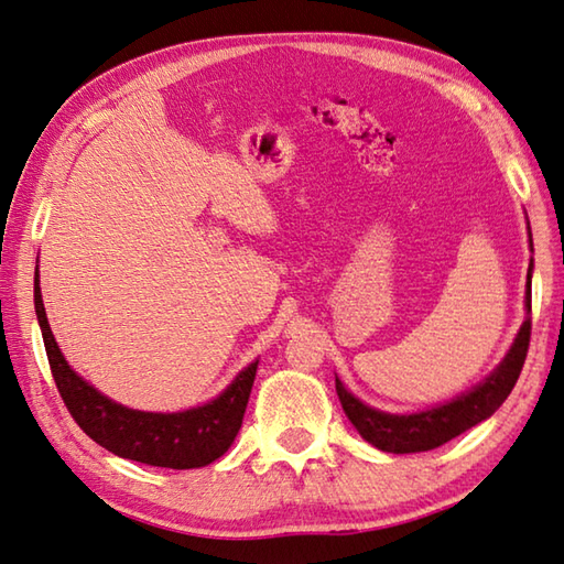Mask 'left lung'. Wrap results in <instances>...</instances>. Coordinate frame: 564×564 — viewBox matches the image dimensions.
I'll list each match as a JSON object with an SVG mask.
<instances>
[{"label":"left lung","instance_id":"obj_1","mask_svg":"<svg viewBox=\"0 0 564 564\" xmlns=\"http://www.w3.org/2000/svg\"><path fill=\"white\" fill-rule=\"evenodd\" d=\"M533 248V240H531ZM531 272H533V260L531 268H528L525 278V308L531 314ZM528 343H531V316L523 321V326L516 336L511 350L501 365L494 370L485 382L469 389L467 394H459L457 399L447 401L443 406H435L429 411L419 413H387L362 404L358 397H352L346 387H343L340 379L336 377V392L343 404V411L350 419V423L367 443L384 453H423L433 451V447H441L443 443L453 441L455 435L469 431L477 423L489 419L494 411H497L511 389L519 379Z\"/></svg>","mask_w":564,"mask_h":564}]
</instances>
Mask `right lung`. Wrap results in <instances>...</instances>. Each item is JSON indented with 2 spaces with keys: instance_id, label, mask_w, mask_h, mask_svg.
<instances>
[{
  "instance_id": "obj_1",
  "label": "right lung",
  "mask_w": 564,
  "mask_h": 564,
  "mask_svg": "<svg viewBox=\"0 0 564 564\" xmlns=\"http://www.w3.org/2000/svg\"><path fill=\"white\" fill-rule=\"evenodd\" d=\"M39 282L36 270L33 274V304H36L43 346L45 355H48L55 387L77 426L91 441L119 457L170 469L204 467L231 447L240 423H243L258 360L250 362L243 372H238L234 382L204 406L177 413H153L121 406L85 382L63 358L48 326V316H45Z\"/></svg>"
}]
</instances>
